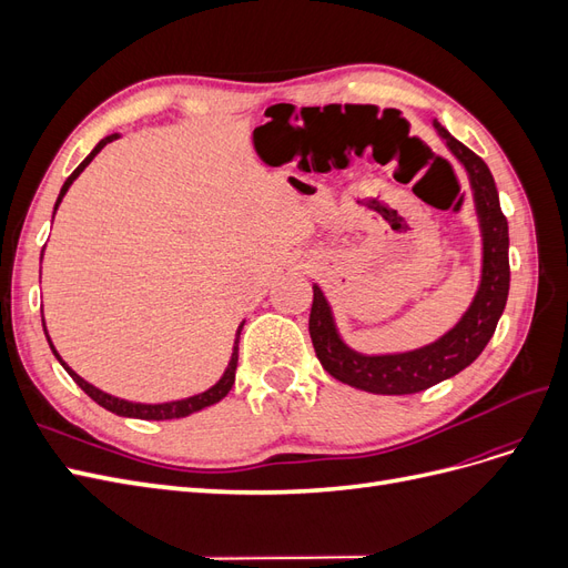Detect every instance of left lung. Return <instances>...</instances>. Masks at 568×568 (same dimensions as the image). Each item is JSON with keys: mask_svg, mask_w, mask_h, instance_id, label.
Returning a JSON list of instances; mask_svg holds the SVG:
<instances>
[{"mask_svg": "<svg viewBox=\"0 0 568 568\" xmlns=\"http://www.w3.org/2000/svg\"><path fill=\"white\" fill-rule=\"evenodd\" d=\"M434 128L440 140L453 151V156L464 165L474 192V205L478 215L480 236H484V263H480V284L467 313L450 332H445L428 346L365 355L353 351L341 338L329 301L324 298L322 288L313 286L311 307V338L322 367L341 384L353 388L379 393V395H405L432 388L450 376L469 367L484 353L488 341L495 334L507 294H509V227L500 209V196L484 159H478L471 149L457 142L438 120Z\"/></svg>", "mask_w": 568, "mask_h": 568, "instance_id": "1", "label": "left lung"}]
</instances>
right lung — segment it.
Returning a JSON list of instances; mask_svg holds the SVG:
<instances>
[{"instance_id":"obj_1","label":"right lung","mask_w":568,"mask_h":568,"mask_svg":"<svg viewBox=\"0 0 568 568\" xmlns=\"http://www.w3.org/2000/svg\"><path fill=\"white\" fill-rule=\"evenodd\" d=\"M118 136H120L118 132H115V134L104 136V140H101V142L90 151V156L84 159V161L73 170V175L68 178V180L63 182V186H61V194H59V199H57V203H54V213H57L59 203L63 201V196H65L68 189H71V184L75 182V178L82 173L84 168H88V165L92 163V159L97 156V153H99L101 149H104L109 142L118 140ZM42 326H44V317H42ZM242 326H244V322L239 324V329H236V338H234V348H232L230 365H227L225 374L220 376V382H217L215 386H211L209 390H203V393H199V395H192V398H182V400H173V403H159V405H144V403L120 400V398H115V395H109V393H104V390H99L97 386L88 384V382L82 379V376H78L71 367H68V365L63 363L61 355H59V353H57V348H54V343H51V338H49V334H47V326H44V334H47V341H49V348H51V353L57 355V359H59V363L63 365V369L73 376V382H75L84 393H88L90 398H92L97 405H101L104 409L113 412V415H118V417H132V419H156V422H161V419H180V417L194 415V412H199V409H203V407H211V405L220 403V400L225 398V395L232 390V386H234V372H236V363H239V334H242Z\"/></svg>"}]
</instances>
